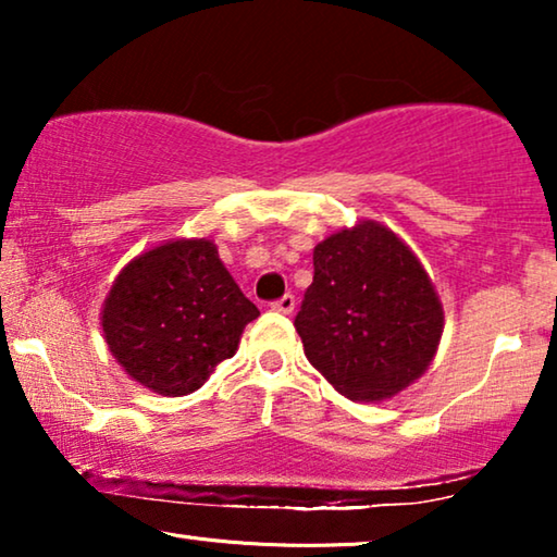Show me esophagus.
I'll return each instance as SVG.
<instances>
[{
  "mask_svg": "<svg viewBox=\"0 0 557 557\" xmlns=\"http://www.w3.org/2000/svg\"><path fill=\"white\" fill-rule=\"evenodd\" d=\"M294 307H296L294 294H284L278 301L271 304V309H273V311H281V314H292Z\"/></svg>",
  "mask_w": 557,
  "mask_h": 557,
  "instance_id": "obj_1",
  "label": "esophagus"
}]
</instances>
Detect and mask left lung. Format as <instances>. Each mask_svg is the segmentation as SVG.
<instances>
[{"label":"left lung","mask_w":557,"mask_h":557,"mask_svg":"<svg viewBox=\"0 0 557 557\" xmlns=\"http://www.w3.org/2000/svg\"><path fill=\"white\" fill-rule=\"evenodd\" d=\"M294 326L334 391L375 403L429 370L444 307L413 250L391 227L362 220L314 248V281Z\"/></svg>","instance_id":"obj_1"}]
</instances>
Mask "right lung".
<instances>
[{"instance_id": "add662e5", "label": "right lung", "mask_w": 557, "mask_h": 557, "mask_svg": "<svg viewBox=\"0 0 557 557\" xmlns=\"http://www.w3.org/2000/svg\"><path fill=\"white\" fill-rule=\"evenodd\" d=\"M258 317L208 238L166 240L128 261L103 301L111 355L151 393H195Z\"/></svg>"}]
</instances>
